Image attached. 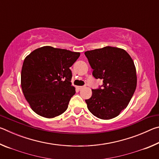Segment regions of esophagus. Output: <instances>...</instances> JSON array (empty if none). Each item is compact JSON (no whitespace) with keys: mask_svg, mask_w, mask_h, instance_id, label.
I'll return each mask as SVG.
<instances>
[{"mask_svg":"<svg viewBox=\"0 0 159 159\" xmlns=\"http://www.w3.org/2000/svg\"><path fill=\"white\" fill-rule=\"evenodd\" d=\"M84 87L85 86H78V88H79V89H83Z\"/></svg>","mask_w":159,"mask_h":159,"instance_id":"obj_1","label":"esophagus"}]
</instances>
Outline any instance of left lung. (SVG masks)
Returning <instances> with one entry per match:
<instances>
[{"label": "left lung", "instance_id": "1", "mask_svg": "<svg viewBox=\"0 0 159 159\" xmlns=\"http://www.w3.org/2000/svg\"><path fill=\"white\" fill-rule=\"evenodd\" d=\"M93 75L103 80L102 88L92 90V97L85 99L88 109L95 116L109 120L125 109L135 91L136 69L125 50L106 46L85 52Z\"/></svg>", "mask_w": 159, "mask_h": 159}]
</instances>
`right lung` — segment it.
<instances>
[{"mask_svg":"<svg viewBox=\"0 0 159 159\" xmlns=\"http://www.w3.org/2000/svg\"><path fill=\"white\" fill-rule=\"evenodd\" d=\"M79 56L80 52L51 46L39 48L26 56L21 69V86L35 113L52 118L67 109L76 93L69 68Z\"/></svg>","mask_w":159,"mask_h":159,"instance_id":"right-lung-1","label":"right lung"}]
</instances>
